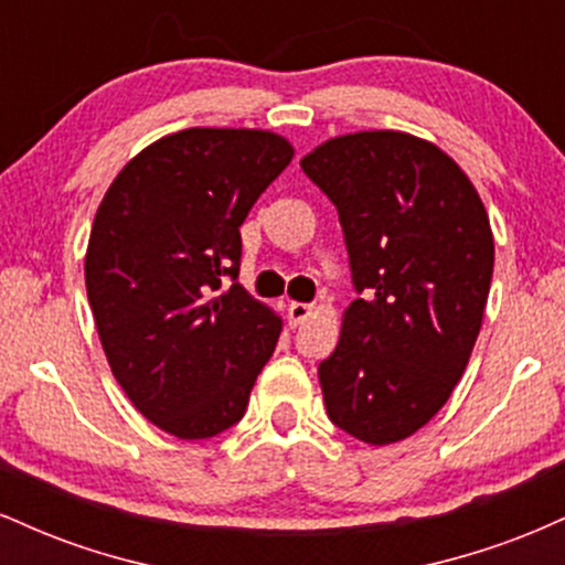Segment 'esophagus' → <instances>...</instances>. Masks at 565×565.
<instances>
[{"label": "esophagus", "mask_w": 565, "mask_h": 565, "mask_svg": "<svg viewBox=\"0 0 565 565\" xmlns=\"http://www.w3.org/2000/svg\"><path fill=\"white\" fill-rule=\"evenodd\" d=\"M310 313H313V308H310L308 302H289L287 308V319L291 327H300L302 321L310 319Z\"/></svg>", "instance_id": "34e87169"}]
</instances>
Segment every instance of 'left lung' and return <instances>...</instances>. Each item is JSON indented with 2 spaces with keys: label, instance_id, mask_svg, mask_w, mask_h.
Here are the masks:
<instances>
[{
  "label": "left lung",
  "instance_id": "left-lung-1",
  "mask_svg": "<svg viewBox=\"0 0 565 565\" xmlns=\"http://www.w3.org/2000/svg\"><path fill=\"white\" fill-rule=\"evenodd\" d=\"M300 167L340 212L361 291L319 366L327 414L369 446L398 444L470 361L494 274L489 215L449 153L398 129L337 135Z\"/></svg>",
  "mask_w": 565,
  "mask_h": 565
}]
</instances>
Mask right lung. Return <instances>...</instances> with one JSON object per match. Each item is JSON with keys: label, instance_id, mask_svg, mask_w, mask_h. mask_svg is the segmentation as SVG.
I'll return each mask as SVG.
<instances>
[{"label": "right lung", "instance_id": "1", "mask_svg": "<svg viewBox=\"0 0 565 565\" xmlns=\"http://www.w3.org/2000/svg\"><path fill=\"white\" fill-rule=\"evenodd\" d=\"M284 135L191 127L132 157L89 231L84 281L108 366L132 406L180 440L244 417L281 316L238 276L242 223L289 167Z\"/></svg>", "mask_w": 565, "mask_h": 565}]
</instances>
